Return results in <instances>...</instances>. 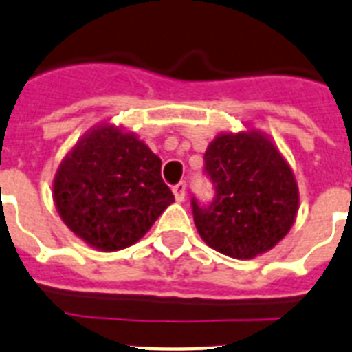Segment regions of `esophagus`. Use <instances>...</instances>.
Returning <instances> with one entry per match:
<instances>
[{"label":"esophagus","instance_id":"obj_1","mask_svg":"<svg viewBox=\"0 0 352 352\" xmlns=\"http://www.w3.org/2000/svg\"><path fill=\"white\" fill-rule=\"evenodd\" d=\"M173 195H175V199L179 202L184 201V197H186V182L184 181L177 182V184L173 186Z\"/></svg>","mask_w":352,"mask_h":352}]
</instances>
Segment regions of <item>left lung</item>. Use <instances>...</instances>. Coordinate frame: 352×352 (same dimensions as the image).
Listing matches in <instances>:
<instances>
[{"mask_svg":"<svg viewBox=\"0 0 352 352\" xmlns=\"http://www.w3.org/2000/svg\"><path fill=\"white\" fill-rule=\"evenodd\" d=\"M213 201L191 197L202 241L233 258H253L275 248L298 211L295 175L280 151L256 131L224 133L204 153Z\"/></svg>","mask_w":352,"mask_h":352,"instance_id":"8db88e82","label":"left lung"}]
</instances>
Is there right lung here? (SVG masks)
<instances>
[{
    "instance_id": "add662e5",
    "label": "right lung",
    "mask_w": 352,
    "mask_h": 352,
    "mask_svg": "<svg viewBox=\"0 0 352 352\" xmlns=\"http://www.w3.org/2000/svg\"><path fill=\"white\" fill-rule=\"evenodd\" d=\"M161 166V159L130 133L96 128L57 170V211L79 239L97 250L128 248L175 201Z\"/></svg>"
}]
</instances>
